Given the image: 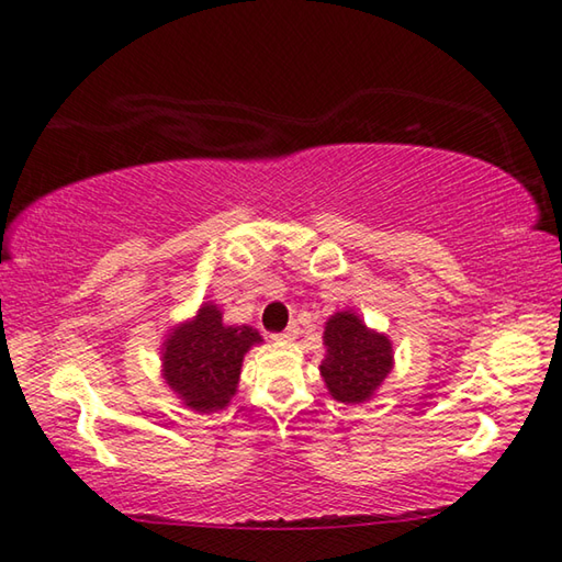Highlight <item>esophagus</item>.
<instances>
[{
  "mask_svg": "<svg viewBox=\"0 0 562 562\" xmlns=\"http://www.w3.org/2000/svg\"><path fill=\"white\" fill-rule=\"evenodd\" d=\"M297 335H300V327H297V325H294V322H292V325H290L288 329H284V331H280V335H274V339H282V341H292V339H297Z\"/></svg>",
  "mask_w": 562,
  "mask_h": 562,
  "instance_id": "obj_1",
  "label": "esophagus"
}]
</instances>
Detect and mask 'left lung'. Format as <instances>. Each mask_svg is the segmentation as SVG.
<instances>
[{
  "label": "left lung",
  "instance_id": "8db88e82",
  "mask_svg": "<svg viewBox=\"0 0 562 562\" xmlns=\"http://www.w3.org/2000/svg\"><path fill=\"white\" fill-rule=\"evenodd\" d=\"M322 376L341 404H364L392 372V341L364 327L351 312H337L325 327Z\"/></svg>",
  "mask_w": 562,
  "mask_h": 562
}]
</instances>
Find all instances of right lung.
I'll list each match as a JSON object with an SVG mask.
<instances>
[{"mask_svg": "<svg viewBox=\"0 0 562 562\" xmlns=\"http://www.w3.org/2000/svg\"><path fill=\"white\" fill-rule=\"evenodd\" d=\"M258 341V329L225 327L221 310L205 304L193 322L180 325L166 341V382L195 412L223 408L237 389L245 351Z\"/></svg>", "mask_w": 562, "mask_h": 562, "instance_id": "1", "label": "right lung"}]
</instances>
